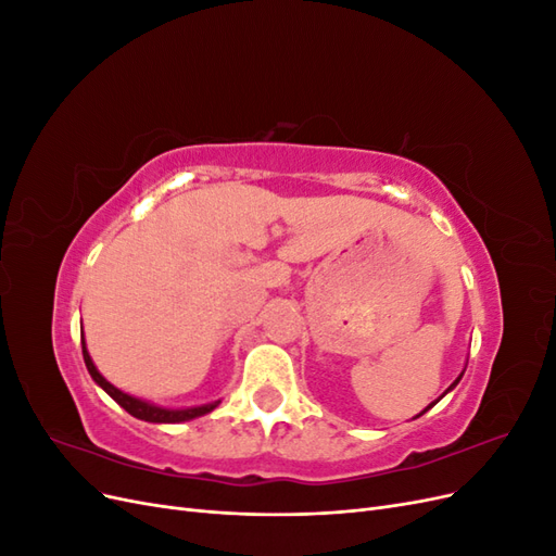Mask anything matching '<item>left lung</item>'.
<instances>
[{
  "instance_id": "8db88e82",
  "label": "left lung",
  "mask_w": 556,
  "mask_h": 556,
  "mask_svg": "<svg viewBox=\"0 0 556 556\" xmlns=\"http://www.w3.org/2000/svg\"><path fill=\"white\" fill-rule=\"evenodd\" d=\"M464 371H466V368H464ZM464 371H462V374H459V378H457V380H454V382H452V384H450V387H447V390H445V392H443V394H441V396H439V399H435V401H433V403H431V406H427V408H425V410H422V413H419V415H425V413H427V410H429V408H433V406H435V403H439V401H441V399H443V396H445V394H447V392H452V390H454V387H457V384H459V380H462V376H464ZM419 415H415V417H419Z\"/></svg>"
}]
</instances>
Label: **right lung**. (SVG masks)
Here are the masks:
<instances>
[{
  "instance_id": "obj_1",
  "label": "right lung",
  "mask_w": 556,
  "mask_h": 556,
  "mask_svg": "<svg viewBox=\"0 0 556 556\" xmlns=\"http://www.w3.org/2000/svg\"><path fill=\"white\" fill-rule=\"evenodd\" d=\"M83 343V359H86L88 366V374L92 376V380L102 387V390L117 403V406H123L129 415H134L137 419H143V422H153V425H178V422H188V419L201 417L211 410H215L220 406V401H213V403H204V406H192V408H164L157 406L153 401H146L139 396H131L123 390H117L115 384H111L102 374L97 371V366L90 357V352L86 348V339H80Z\"/></svg>"
}]
</instances>
